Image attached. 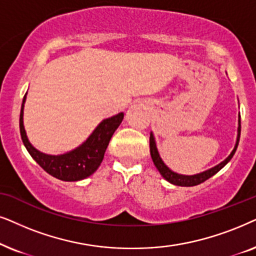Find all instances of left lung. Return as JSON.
<instances>
[{"instance_id":"8db88e82","label":"left lung","mask_w":256,"mask_h":256,"mask_svg":"<svg viewBox=\"0 0 256 256\" xmlns=\"http://www.w3.org/2000/svg\"><path fill=\"white\" fill-rule=\"evenodd\" d=\"M238 132H239V134H238L236 144H235V148L233 151H232L230 154L228 156V158L224 159L222 162L219 164V165H216V168H210V170H208V171L199 173V174H196V176H182V174H178V173L171 171V170H170L168 166L164 164L162 158H160L158 150H156V146L154 138H153L152 134H150V152H151L152 160H153V162H154L156 168H158L160 174H162L164 178L168 180V182H170L171 184H173V185H176V186H187V187L196 186L204 182H206V180L210 179V176H213L216 173L219 172L220 170L232 158H233V156H234L235 151H236L238 145H239V140H240V134H241V119L240 118H239V128H238Z\"/></svg>"}]
</instances>
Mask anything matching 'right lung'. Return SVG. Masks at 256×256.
Segmentation results:
<instances>
[{
	"label": "right lung",
	"instance_id": "right-lung-1",
	"mask_svg": "<svg viewBox=\"0 0 256 256\" xmlns=\"http://www.w3.org/2000/svg\"><path fill=\"white\" fill-rule=\"evenodd\" d=\"M24 102L26 94L23 97L21 114H20V132H21L23 144L28 150L30 156L35 159V162L44 171L54 178L63 180V182H77V180L85 179L100 168L112 134H114L124 118V114L120 112L114 117L104 119L97 126L94 134L80 148L66 153V154L49 156L37 151L26 138L24 126H23V104Z\"/></svg>",
	"mask_w": 256,
	"mask_h": 256
}]
</instances>
